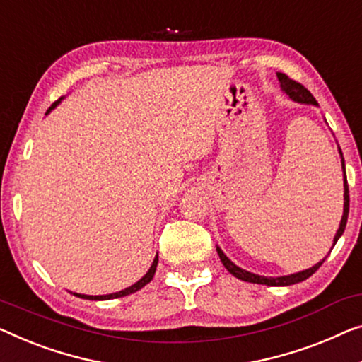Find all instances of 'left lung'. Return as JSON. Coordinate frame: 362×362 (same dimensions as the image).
I'll list each match as a JSON object with an SVG mask.
<instances>
[{"instance_id": "left-lung-1", "label": "left lung", "mask_w": 362, "mask_h": 362, "mask_svg": "<svg viewBox=\"0 0 362 362\" xmlns=\"http://www.w3.org/2000/svg\"><path fill=\"white\" fill-rule=\"evenodd\" d=\"M278 79H279V84H281V89L284 90L286 94H288L291 99L296 100V102H300V104H312V105H319L317 104L315 97L310 94V90H307L304 86L298 81L291 79L289 76H286L284 73H278L276 74ZM339 154H341V149H339ZM343 158V154H341ZM341 165H343V182H344V208H343V218H341V223H339V229L335 235V239H333V245L337 244L339 237L344 233V228H346V221H348V214H349V188H348V180H346V170H344V160L341 159ZM218 250V255L221 258V262H223V265L226 267V269L230 274H234L235 278L242 279V281H247V283H255V284H267V286H289V284H296V283H300L307 279L309 276H312L317 269L322 267V263L325 262V258H323L322 262L317 263L309 269H305V272H299V273H294V274H289V276H279V278H267V276H260V274H253L250 272H245V269L239 268L237 265H234L233 262L229 260L228 257L224 255V252L219 249Z\"/></svg>"}]
</instances>
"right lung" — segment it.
Wrapping results in <instances>:
<instances>
[{"instance_id":"right-lung-1","label":"right lung","mask_w":362,"mask_h":362,"mask_svg":"<svg viewBox=\"0 0 362 362\" xmlns=\"http://www.w3.org/2000/svg\"><path fill=\"white\" fill-rule=\"evenodd\" d=\"M58 102H60V100L53 102L50 109H48V112H50L52 109H55ZM48 112H47V113H48ZM156 268H158V257L154 258L153 265H151V268L148 269V273L144 274V276H143L141 279H139L138 283H134L133 286H129V288H127V289H123V291H118V293H113V294H107V296H86V294H74V296H78V298H81V299H89V300H107V299H117V298H123V296L133 294V293H136V291H139V289H141V288H144V286H146V284L151 281V279H153L154 273H156Z\"/></svg>"}]
</instances>
